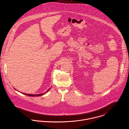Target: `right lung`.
<instances>
[{
	"instance_id": "1",
	"label": "right lung",
	"mask_w": 129,
	"mask_h": 129,
	"mask_svg": "<svg viewBox=\"0 0 129 129\" xmlns=\"http://www.w3.org/2000/svg\"><path fill=\"white\" fill-rule=\"evenodd\" d=\"M51 88H51H50L48 90H47V91H46V92H44V93H41V94H27V93H23V92H21V93H22V94H24V95H27V96H32V97H35V96H36V97H37V96H42V95H44V94H45L46 93H47V92H48L50 90V89ZM15 90H16V89H15Z\"/></svg>"
}]
</instances>
